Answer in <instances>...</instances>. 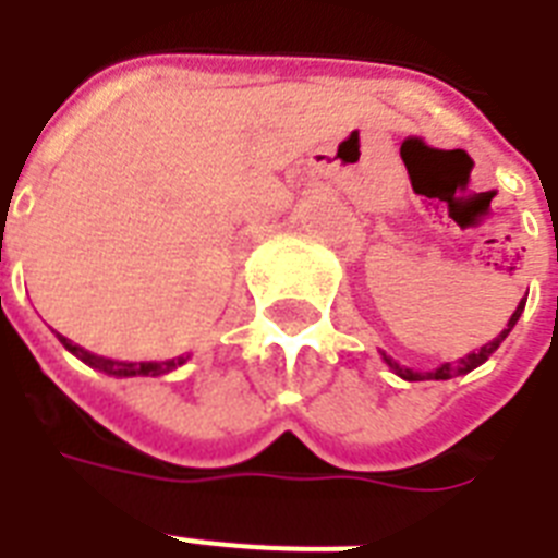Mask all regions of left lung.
I'll use <instances>...</instances> for the list:
<instances>
[{
    "label": "left lung",
    "instance_id": "8db88e82",
    "mask_svg": "<svg viewBox=\"0 0 558 558\" xmlns=\"http://www.w3.org/2000/svg\"><path fill=\"white\" fill-rule=\"evenodd\" d=\"M521 313H524V301H521V304L515 306V313H512V318H510V322H507V327H504V332H501V336H498V339H493V341H489V344H484V348L477 350V353H469V356L460 359V362H446V365L434 367V371H428V373L408 371V367H402V365H399V362H393V359H390V356H385V353H381V356H385V362H388L390 371L397 373V376H402V379H408V381L451 379V376H460V373H469V371H475L477 365H484L486 359L493 356L495 350L501 348V341L507 339V336H510V330H512V327H515V322H519Z\"/></svg>",
    "mask_w": 558,
    "mask_h": 558
}]
</instances>
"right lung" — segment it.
Segmentation results:
<instances>
[{"instance_id":"obj_1","label":"right lung","mask_w":558,"mask_h":558,"mask_svg":"<svg viewBox=\"0 0 558 558\" xmlns=\"http://www.w3.org/2000/svg\"><path fill=\"white\" fill-rule=\"evenodd\" d=\"M57 339H60V344H63L69 353H74V356L81 359V362H86V365L95 367V371L109 373V376H161V373L177 371V367H182L187 362L185 356L170 359V362H116V359L95 356V353L83 350L81 344H74V341H69L65 336H57Z\"/></svg>"}]
</instances>
